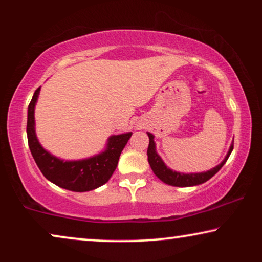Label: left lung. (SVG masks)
<instances>
[{
  "mask_svg": "<svg viewBox=\"0 0 262 262\" xmlns=\"http://www.w3.org/2000/svg\"><path fill=\"white\" fill-rule=\"evenodd\" d=\"M146 134L149 136V146L146 154H148V161L154 174L164 184L175 186V187H191V186L204 184V182L210 180L224 166V163L227 162L229 156H230L232 149H234V142H232L224 160L218 166L213 167L212 169L202 171V173H180V171L173 170L169 167H167V164L163 162V160L161 159L156 151V143L154 141L155 136L150 134V132H146Z\"/></svg>",
  "mask_w": 262,
  "mask_h": 262,
  "instance_id": "8db88e82",
  "label": "left lung"
}]
</instances>
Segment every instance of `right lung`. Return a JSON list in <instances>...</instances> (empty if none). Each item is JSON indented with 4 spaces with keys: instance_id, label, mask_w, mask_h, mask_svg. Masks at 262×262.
Instances as JSON below:
<instances>
[{
    "instance_id": "right-lung-1",
    "label": "right lung",
    "mask_w": 262,
    "mask_h": 262,
    "mask_svg": "<svg viewBox=\"0 0 262 262\" xmlns=\"http://www.w3.org/2000/svg\"><path fill=\"white\" fill-rule=\"evenodd\" d=\"M40 87L34 92L27 112V139L31 154L42 175L59 187L73 192H88L106 184L116 170L120 154L132 132L112 135L103 151L82 160H62L42 148L35 134L34 110Z\"/></svg>"
}]
</instances>
